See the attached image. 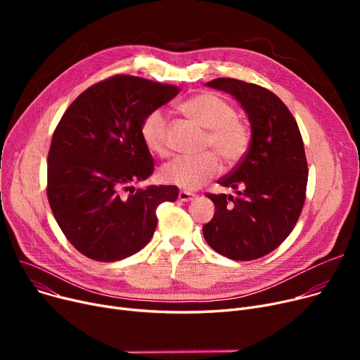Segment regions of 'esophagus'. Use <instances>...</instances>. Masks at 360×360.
Returning <instances> with one entry per match:
<instances>
[{
	"label": "esophagus",
	"mask_w": 360,
	"mask_h": 360,
	"mask_svg": "<svg viewBox=\"0 0 360 360\" xmlns=\"http://www.w3.org/2000/svg\"><path fill=\"white\" fill-rule=\"evenodd\" d=\"M179 201H184V202H188V201H193L197 198L195 194L190 193V191H179V195H178Z\"/></svg>",
	"instance_id": "obj_1"
}]
</instances>
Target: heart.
Segmentation results:
<instances>
[{"label": "heart", "mask_w": 360, "mask_h": 360, "mask_svg": "<svg viewBox=\"0 0 360 360\" xmlns=\"http://www.w3.org/2000/svg\"><path fill=\"white\" fill-rule=\"evenodd\" d=\"M181 110L200 127L209 129L205 146L214 148L228 162L235 163L247 155L251 134L248 127L236 118L235 108L213 93H201L181 105ZM167 120L162 109H155L144 117L140 136L151 153L166 155ZM220 170L216 153H204L194 158H176L160 169V179L182 190L194 191L214 178Z\"/></svg>", "instance_id": "1"}]
</instances>
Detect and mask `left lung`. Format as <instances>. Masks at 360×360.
<instances>
[{
    "instance_id": "8db88e82",
    "label": "left lung",
    "mask_w": 360,
    "mask_h": 360,
    "mask_svg": "<svg viewBox=\"0 0 360 360\" xmlns=\"http://www.w3.org/2000/svg\"><path fill=\"white\" fill-rule=\"evenodd\" d=\"M205 86L239 102L251 125V143L240 163L219 181L236 195L207 194L214 216L202 235L220 255L257 259L274 251L300 216L308 184L304 141L290 110L273 91L235 79Z\"/></svg>"
}]
</instances>
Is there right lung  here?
I'll use <instances>...</instances> for the list:
<instances>
[{"instance_id": "right-lung-1", "label": "right lung", "mask_w": 360, "mask_h": 360, "mask_svg": "<svg viewBox=\"0 0 360 360\" xmlns=\"http://www.w3.org/2000/svg\"><path fill=\"white\" fill-rule=\"evenodd\" d=\"M178 93L174 84L115 75L84 90L56 125L48 200L56 223L83 255L112 262L139 252L155 233L158 205L178 198L174 185L136 193L132 186L155 166L140 136L141 122Z\"/></svg>"}]
</instances>
